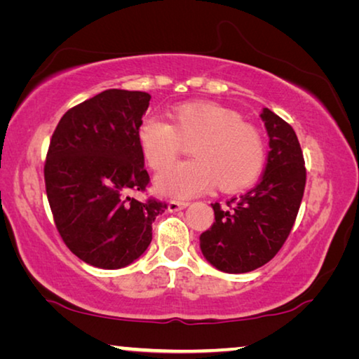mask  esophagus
Returning <instances> with one entry per match:
<instances>
[{
	"instance_id": "obj_1",
	"label": "esophagus",
	"mask_w": 359,
	"mask_h": 359,
	"mask_svg": "<svg viewBox=\"0 0 359 359\" xmlns=\"http://www.w3.org/2000/svg\"><path fill=\"white\" fill-rule=\"evenodd\" d=\"M188 205H190V203H188V201H171L168 205V210L169 212H179L182 209L188 208Z\"/></svg>"
}]
</instances>
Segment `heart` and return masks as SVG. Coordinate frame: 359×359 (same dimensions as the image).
Listing matches in <instances>:
<instances>
[{"label":"heart","mask_w":359,"mask_h":359,"mask_svg":"<svg viewBox=\"0 0 359 359\" xmlns=\"http://www.w3.org/2000/svg\"><path fill=\"white\" fill-rule=\"evenodd\" d=\"M171 125L158 117H145L137 128V144L155 172L172 165L184 145L193 160L180 163L158 177V188L175 196H193L215 184L222 191L252 185L267 160L266 139L238 112L215 102H185L175 106Z\"/></svg>","instance_id":"1"}]
</instances>
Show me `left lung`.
<instances>
[{
	"label": "left lung",
	"instance_id": "8db88e82",
	"mask_svg": "<svg viewBox=\"0 0 359 359\" xmlns=\"http://www.w3.org/2000/svg\"><path fill=\"white\" fill-rule=\"evenodd\" d=\"M269 154L257 187L226 208L210 204L215 222L201 234V252L212 266L228 274H244L271 261L288 239L306 188V161L291 125L269 109L261 114Z\"/></svg>",
	"mask_w": 359,
	"mask_h": 359
}]
</instances>
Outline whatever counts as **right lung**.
<instances>
[{
    "label": "right lung",
    "instance_id": "add662e5",
    "mask_svg": "<svg viewBox=\"0 0 359 359\" xmlns=\"http://www.w3.org/2000/svg\"><path fill=\"white\" fill-rule=\"evenodd\" d=\"M150 95L106 90L71 107L48 144L44 180L53 222L76 257L120 269L147 250L151 223L168 203L145 193L149 172L137 128Z\"/></svg>",
    "mask_w": 359,
    "mask_h": 359
}]
</instances>
